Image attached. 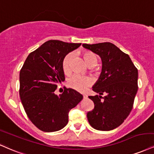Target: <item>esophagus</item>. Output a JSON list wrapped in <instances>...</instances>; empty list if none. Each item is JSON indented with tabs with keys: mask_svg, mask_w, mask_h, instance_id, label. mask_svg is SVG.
Listing matches in <instances>:
<instances>
[{
	"mask_svg": "<svg viewBox=\"0 0 154 154\" xmlns=\"http://www.w3.org/2000/svg\"><path fill=\"white\" fill-rule=\"evenodd\" d=\"M83 97H84V98H87L88 97V95H87V94H84V95H83Z\"/></svg>",
	"mask_w": 154,
	"mask_h": 154,
	"instance_id": "1",
	"label": "esophagus"
}]
</instances>
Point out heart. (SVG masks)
<instances>
[{"label":"heart","instance_id":"obj_1","mask_svg":"<svg viewBox=\"0 0 154 154\" xmlns=\"http://www.w3.org/2000/svg\"><path fill=\"white\" fill-rule=\"evenodd\" d=\"M72 57H73V53L70 52L66 55L62 62V68L64 72L67 73L70 70V64ZM83 57L87 64L90 66H95L97 63V57L94 53L89 51H85L83 52ZM94 80L92 77H87L75 74L72 75L68 80V85L72 88L75 89L79 92H84L88 89L90 85H92Z\"/></svg>","mask_w":154,"mask_h":154}]
</instances>
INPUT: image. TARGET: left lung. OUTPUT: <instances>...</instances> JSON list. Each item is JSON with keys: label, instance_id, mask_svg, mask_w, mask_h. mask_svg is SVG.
<instances>
[{"label": "left lung", "instance_id": "left-lung-1", "mask_svg": "<svg viewBox=\"0 0 154 154\" xmlns=\"http://www.w3.org/2000/svg\"><path fill=\"white\" fill-rule=\"evenodd\" d=\"M82 47L97 54L102 61L100 75L92 86L100 95L89 96L95 107L87 114L88 122L96 130H113L132 110L138 91V69L128 55L110 42L83 44ZM103 94L106 95L103 98Z\"/></svg>", "mask_w": 154, "mask_h": 154}]
</instances>
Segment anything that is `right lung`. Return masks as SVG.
<instances>
[{"mask_svg":"<svg viewBox=\"0 0 154 154\" xmlns=\"http://www.w3.org/2000/svg\"><path fill=\"white\" fill-rule=\"evenodd\" d=\"M81 44L49 40L30 53L19 75V95L26 113L44 132H54L68 123L71 109L82 100V94L72 88L59 95L57 85L64 82L63 59Z\"/></svg>","mask_w":154,"mask_h":154,"instance_id":"right-lung-1","label":"right lung"}]
</instances>
